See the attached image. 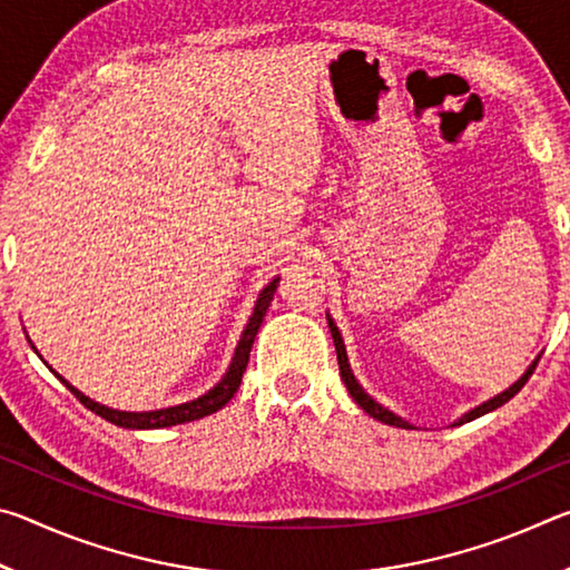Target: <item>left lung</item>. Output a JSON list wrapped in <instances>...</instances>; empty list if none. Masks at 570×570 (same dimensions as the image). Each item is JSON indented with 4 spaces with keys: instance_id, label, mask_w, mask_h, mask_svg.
<instances>
[{
    "instance_id": "1",
    "label": "left lung",
    "mask_w": 570,
    "mask_h": 570,
    "mask_svg": "<svg viewBox=\"0 0 570 570\" xmlns=\"http://www.w3.org/2000/svg\"><path fill=\"white\" fill-rule=\"evenodd\" d=\"M330 330H332V340H334V346H336V360H340V374H342V380H344V384H346V390H350V394L354 397V402L360 404V407H362L366 414H370V417H374V420H380V422H384V424H394V428H410V422H404V420L397 417V414H394V412L384 410L382 404L374 402V400L370 397V394H366V392L360 387V382L354 380V374H352V370H350V362H346V350H344L342 334H340V330H336V324H334L332 320H330ZM535 364H538V360L528 366V372L513 384V387H508L505 392H500L498 397H493V400L482 402L480 407L470 410V412L465 414V417L460 420V424L475 420V417H482V414H488V412H493V410H498V407H503V404H505L508 400H513L515 394L525 387V382H528L530 374H533Z\"/></svg>"
}]
</instances>
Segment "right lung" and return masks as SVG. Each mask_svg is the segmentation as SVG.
Returning <instances> with one entry per match:
<instances>
[{
	"label": "right lung",
	"mask_w": 570,
	"mask_h": 570,
	"mask_svg": "<svg viewBox=\"0 0 570 570\" xmlns=\"http://www.w3.org/2000/svg\"><path fill=\"white\" fill-rule=\"evenodd\" d=\"M276 286H278V278H274L272 284H268L262 294H258V302L254 314H250V320L244 330V336H240V342L236 346V356L234 362H230L226 377L220 380L214 390L204 397L186 402V404H178V407H168V410H156V412H120V410H110L105 407V404L92 402L90 397H85L82 392H77L70 382H65V387L70 390L77 400H80L85 407L92 410L95 414H100L102 420H108L112 424H118V428H130V430H156V428H170V424H183V422H193V420H200L206 417V414H214L218 412L224 404H228V400L234 397L240 377H244L246 372V364H248V356H250V346H254L256 340V332L258 326H262L264 316H266V308L272 304V298L276 294Z\"/></svg>",
	"instance_id": "1"
}]
</instances>
